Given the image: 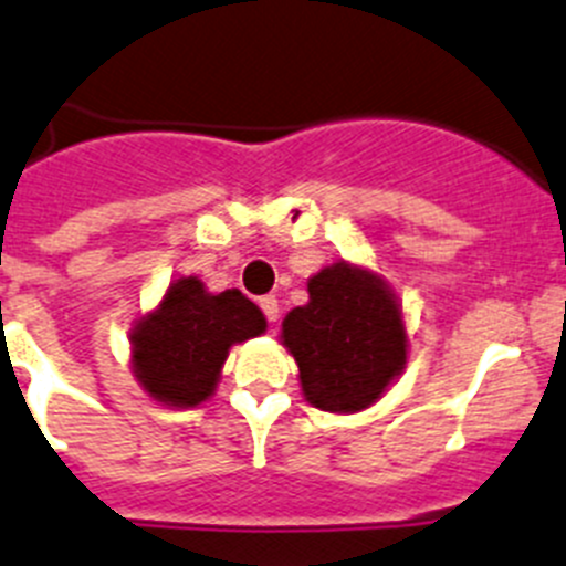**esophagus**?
I'll return each instance as SVG.
<instances>
[{"label": "esophagus", "mask_w": 566, "mask_h": 566, "mask_svg": "<svg viewBox=\"0 0 566 566\" xmlns=\"http://www.w3.org/2000/svg\"><path fill=\"white\" fill-rule=\"evenodd\" d=\"M259 307H262V313H265L268 324H273V321L279 318V301L273 298V295H265V298H259Z\"/></svg>", "instance_id": "obj_1"}]
</instances>
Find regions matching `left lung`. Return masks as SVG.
Returning a JSON list of instances; mask_svg holds the SVG:
<instances>
[{
	"instance_id": "1",
	"label": "left lung",
	"mask_w": 566,
	"mask_h": 566,
	"mask_svg": "<svg viewBox=\"0 0 566 566\" xmlns=\"http://www.w3.org/2000/svg\"><path fill=\"white\" fill-rule=\"evenodd\" d=\"M307 290L310 304L290 310L282 324L307 402L329 413L368 408L408 360L394 293L346 262L315 273Z\"/></svg>"
}]
</instances>
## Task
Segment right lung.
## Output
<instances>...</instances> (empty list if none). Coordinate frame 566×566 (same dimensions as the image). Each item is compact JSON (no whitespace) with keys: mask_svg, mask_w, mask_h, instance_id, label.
<instances>
[{"mask_svg":"<svg viewBox=\"0 0 566 566\" xmlns=\"http://www.w3.org/2000/svg\"><path fill=\"white\" fill-rule=\"evenodd\" d=\"M262 332L265 315L240 290L211 295L200 279H176L130 335L134 374L158 402L192 408L211 396L229 348Z\"/></svg>","mask_w":566,"mask_h":566,"instance_id":"1","label":"right lung"}]
</instances>
